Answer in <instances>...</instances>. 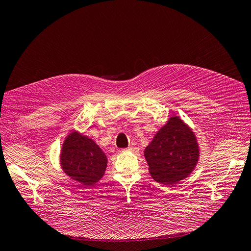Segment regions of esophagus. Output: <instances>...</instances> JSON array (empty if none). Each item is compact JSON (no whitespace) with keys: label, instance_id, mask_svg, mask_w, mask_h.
I'll list each match as a JSON object with an SVG mask.
<instances>
[{"label":"esophagus","instance_id":"esophagus-1","mask_svg":"<svg viewBox=\"0 0 251 251\" xmlns=\"http://www.w3.org/2000/svg\"><path fill=\"white\" fill-rule=\"evenodd\" d=\"M123 151H138V149L137 148H134V147H130V148L124 149Z\"/></svg>","mask_w":251,"mask_h":251}]
</instances>
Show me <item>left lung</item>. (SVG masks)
Listing matches in <instances>:
<instances>
[{
  "label": "left lung",
  "instance_id": "left-lung-1",
  "mask_svg": "<svg viewBox=\"0 0 251 251\" xmlns=\"http://www.w3.org/2000/svg\"><path fill=\"white\" fill-rule=\"evenodd\" d=\"M199 157L200 149L195 132L179 116L170 117L144 150L151 178L168 186L187 178Z\"/></svg>",
  "mask_w": 251,
  "mask_h": 251
}]
</instances>
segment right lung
I'll return each instance as SVG.
<instances>
[{
	"mask_svg": "<svg viewBox=\"0 0 251 251\" xmlns=\"http://www.w3.org/2000/svg\"><path fill=\"white\" fill-rule=\"evenodd\" d=\"M59 164L73 181L91 186L103 177L108 158L94 140L73 130L63 142Z\"/></svg>",
	"mask_w": 251,
	"mask_h": 251,
	"instance_id": "add662e5",
	"label": "right lung"
}]
</instances>
